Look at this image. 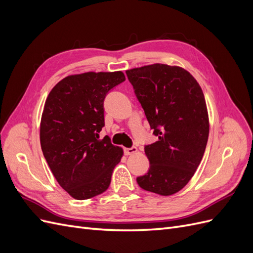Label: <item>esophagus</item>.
I'll return each instance as SVG.
<instances>
[{"instance_id":"obj_1","label":"esophagus","mask_w":253,"mask_h":253,"mask_svg":"<svg viewBox=\"0 0 253 253\" xmlns=\"http://www.w3.org/2000/svg\"><path fill=\"white\" fill-rule=\"evenodd\" d=\"M125 154L126 155H132V154H135V153H137V148L136 147H132V148H125Z\"/></svg>"}]
</instances>
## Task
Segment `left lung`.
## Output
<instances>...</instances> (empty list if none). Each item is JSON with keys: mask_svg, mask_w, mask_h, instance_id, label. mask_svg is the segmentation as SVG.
Segmentation results:
<instances>
[{"mask_svg": "<svg viewBox=\"0 0 253 253\" xmlns=\"http://www.w3.org/2000/svg\"><path fill=\"white\" fill-rule=\"evenodd\" d=\"M158 140L144 145L150 168L137 177L145 191L178 192L200 166L209 136V119L200 84L186 70L152 64L126 72Z\"/></svg>", "mask_w": 253, "mask_h": 253, "instance_id": "8db88e82", "label": "left lung"}]
</instances>
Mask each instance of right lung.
<instances>
[{
	"label": "right lung",
	"mask_w": 253,
	"mask_h": 253,
	"mask_svg": "<svg viewBox=\"0 0 253 253\" xmlns=\"http://www.w3.org/2000/svg\"><path fill=\"white\" fill-rule=\"evenodd\" d=\"M125 80L122 72L67 76L45 101L40 126L43 155L59 185L76 200L103 193L124 154L109 136L99 139V133L104 126L105 96Z\"/></svg>",
	"instance_id": "add662e5"
}]
</instances>
